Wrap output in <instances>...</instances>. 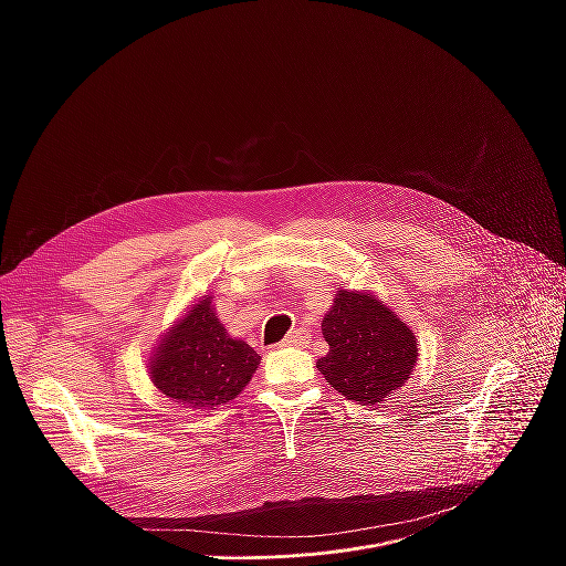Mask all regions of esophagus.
I'll use <instances>...</instances> for the list:
<instances>
[{
	"instance_id": "34e87169",
	"label": "esophagus",
	"mask_w": 566,
	"mask_h": 566,
	"mask_svg": "<svg viewBox=\"0 0 566 566\" xmlns=\"http://www.w3.org/2000/svg\"><path fill=\"white\" fill-rule=\"evenodd\" d=\"M306 338H308V334L304 332V329H295V332H291L286 338H284V347H300V345H306Z\"/></svg>"
}]
</instances>
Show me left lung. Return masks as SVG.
Wrapping results in <instances>:
<instances>
[{"label":"left lung","instance_id":"obj_1","mask_svg":"<svg viewBox=\"0 0 566 566\" xmlns=\"http://www.w3.org/2000/svg\"><path fill=\"white\" fill-rule=\"evenodd\" d=\"M329 354L319 374L345 398L376 406L408 382L419 349L410 327L371 293L338 291L322 317Z\"/></svg>","mask_w":566,"mask_h":566}]
</instances>
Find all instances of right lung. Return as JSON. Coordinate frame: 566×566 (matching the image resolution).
<instances>
[{
	"mask_svg": "<svg viewBox=\"0 0 566 566\" xmlns=\"http://www.w3.org/2000/svg\"><path fill=\"white\" fill-rule=\"evenodd\" d=\"M260 360L251 345L228 336L203 295L156 345L149 378L184 408L214 410L249 385Z\"/></svg>",
	"mask_w": 566,
	"mask_h": 566,
	"instance_id": "1",
	"label": "right lung"
}]
</instances>
